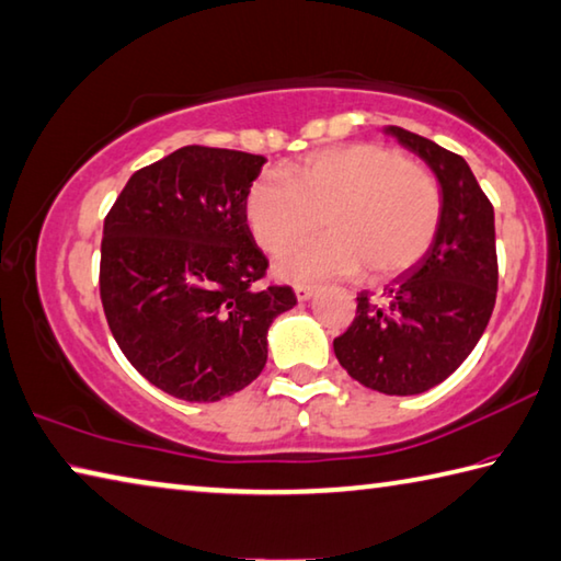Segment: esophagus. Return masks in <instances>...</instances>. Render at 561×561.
<instances>
[{"label": "esophagus", "instance_id": "esophagus-1", "mask_svg": "<svg viewBox=\"0 0 561 561\" xmlns=\"http://www.w3.org/2000/svg\"><path fill=\"white\" fill-rule=\"evenodd\" d=\"M294 291H297V299L299 301H307V299H311L313 294H316V287H313V284H297V287H294Z\"/></svg>", "mask_w": 561, "mask_h": 561}]
</instances>
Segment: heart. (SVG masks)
Instances as JSON below:
<instances>
[{
    "label": "heart",
    "instance_id": "b5f03b06",
    "mask_svg": "<svg viewBox=\"0 0 561 561\" xmlns=\"http://www.w3.org/2000/svg\"><path fill=\"white\" fill-rule=\"evenodd\" d=\"M444 193L430 169L378 145H348L304 159L289 179L270 174L250 188L248 220L254 240L284 254L287 279L345 277L363 270L375 279L402 274L420 262L439 232Z\"/></svg>",
    "mask_w": 561,
    "mask_h": 561
}]
</instances>
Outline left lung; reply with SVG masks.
Here are the masks:
<instances>
[{"mask_svg":"<svg viewBox=\"0 0 561 561\" xmlns=\"http://www.w3.org/2000/svg\"><path fill=\"white\" fill-rule=\"evenodd\" d=\"M442 183V226L424 257L380 297L358 294L348 331L333 341L353 380L385 394L444 382L476 348L497 294L493 206L463 157L402 127H387Z\"/></svg>","mask_w":561,"mask_h":561,"instance_id":"8db88e82","label":"left lung"}]
</instances>
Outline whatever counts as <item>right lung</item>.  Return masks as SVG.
Segmentation results:
<instances>
[{"label":"right lung","mask_w":561,"mask_h":561,"mask_svg":"<svg viewBox=\"0 0 561 561\" xmlns=\"http://www.w3.org/2000/svg\"><path fill=\"white\" fill-rule=\"evenodd\" d=\"M264 157L181 147L131 174L110 208L100 299L139 375L186 402H218L267 363V329L297 297L262 287L270 262L248 226Z\"/></svg>","instance_id":"right-lung-1"}]
</instances>
